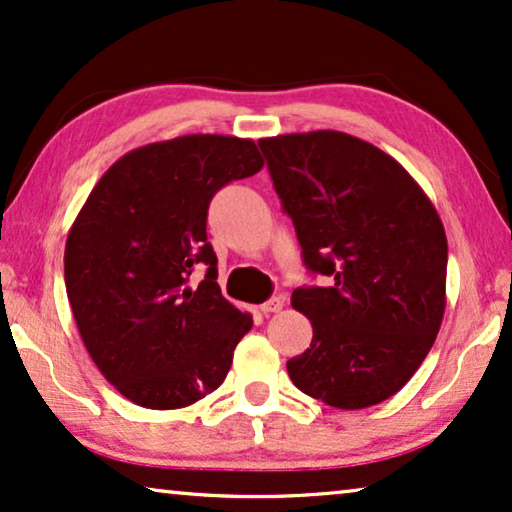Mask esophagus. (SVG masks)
Instances as JSON below:
<instances>
[{
	"mask_svg": "<svg viewBox=\"0 0 512 512\" xmlns=\"http://www.w3.org/2000/svg\"><path fill=\"white\" fill-rule=\"evenodd\" d=\"M286 305V298L284 296H272L268 303L261 305V312L263 314H275V312H282Z\"/></svg>",
	"mask_w": 512,
	"mask_h": 512,
	"instance_id": "34e87169",
	"label": "esophagus"
}]
</instances>
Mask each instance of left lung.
I'll return each mask as SVG.
<instances>
[{"instance_id":"8db88e82","label":"left lung","mask_w":512,"mask_h":512,"mask_svg":"<svg viewBox=\"0 0 512 512\" xmlns=\"http://www.w3.org/2000/svg\"><path fill=\"white\" fill-rule=\"evenodd\" d=\"M305 265L333 279L291 293L312 342L286 361L303 394L340 410L387 401L433 347L445 314L443 221L401 163L338 130L261 139Z\"/></svg>"}]
</instances>
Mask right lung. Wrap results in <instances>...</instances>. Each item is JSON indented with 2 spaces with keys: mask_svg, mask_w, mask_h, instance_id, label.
I'll return each instance as SVG.
<instances>
[{
  "mask_svg": "<svg viewBox=\"0 0 512 512\" xmlns=\"http://www.w3.org/2000/svg\"><path fill=\"white\" fill-rule=\"evenodd\" d=\"M263 167L251 139L184 135L118 158L65 244V286L100 373L151 410L193 405L226 380L249 312L221 296L207 242L214 193ZM208 268L195 287L190 275Z\"/></svg>",
  "mask_w": 512,
  "mask_h": 512,
  "instance_id": "obj_1",
  "label": "right lung"
}]
</instances>
